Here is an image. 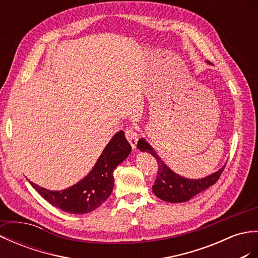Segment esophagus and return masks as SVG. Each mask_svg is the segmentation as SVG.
Returning <instances> with one entry per match:
<instances>
[{
	"label": "esophagus",
	"instance_id": "1",
	"mask_svg": "<svg viewBox=\"0 0 258 258\" xmlns=\"http://www.w3.org/2000/svg\"><path fill=\"white\" fill-rule=\"evenodd\" d=\"M125 138L129 141V144L131 145L134 149H136L137 147V142H138V133H137V130L135 129V127H129L125 129Z\"/></svg>",
	"mask_w": 258,
	"mask_h": 258
}]
</instances>
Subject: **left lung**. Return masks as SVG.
Listing matches in <instances>:
<instances>
[{
  "label": "left lung",
  "mask_w": 258,
  "mask_h": 258,
  "mask_svg": "<svg viewBox=\"0 0 258 258\" xmlns=\"http://www.w3.org/2000/svg\"><path fill=\"white\" fill-rule=\"evenodd\" d=\"M137 147L141 151H148L156 158L159 168L156 181L152 185V191L159 199L163 200L165 202L181 203L188 201L193 197H196L197 194L203 192L211 185L215 184L225 168L224 165L219 171H216L215 173L202 177V179H186V177H183L174 173L172 170H170L145 139H140Z\"/></svg>",
  "instance_id": "1"
}]
</instances>
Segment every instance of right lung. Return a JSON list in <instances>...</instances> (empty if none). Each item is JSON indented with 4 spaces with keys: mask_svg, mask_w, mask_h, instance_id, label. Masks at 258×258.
Instances as JSON below:
<instances>
[{
    "mask_svg": "<svg viewBox=\"0 0 258 258\" xmlns=\"http://www.w3.org/2000/svg\"><path fill=\"white\" fill-rule=\"evenodd\" d=\"M130 152L131 146L121 130L112 137L88 175L76 184L61 191H49L30 183L55 208L72 214L89 213L99 208L110 196L114 183L113 170Z\"/></svg>",
    "mask_w": 258,
    "mask_h": 258,
    "instance_id": "right-lung-1",
    "label": "right lung"
}]
</instances>
